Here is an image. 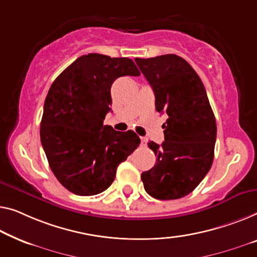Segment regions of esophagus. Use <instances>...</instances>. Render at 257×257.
Wrapping results in <instances>:
<instances>
[{
  "label": "esophagus",
  "instance_id": "esophagus-1",
  "mask_svg": "<svg viewBox=\"0 0 257 257\" xmlns=\"http://www.w3.org/2000/svg\"><path fill=\"white\" fill-rule=\"evenodd\" d=\"M147 143H148L147 137H141V144L143 145V147H145V145H147Z\"/></svg>",
  "mask_w": 257,
  "mask_h": 257
}]
</instances>
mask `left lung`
Instances as JSON below:
<instances>
[{
  "label": "left lung",
  "mask_w": 257,
  "mask_h": 257,
  "mask_svg": "<svg viewBox=\"0 0 257 257\" xmlns=\"http://www.w3.org/2000/svg\"><path fill=\"white\" fill-rule=\"evenodd\" d=\"M135 61L155 92L156 110L168 115L165 141L148 143L156 165L141 179L150 196L177 200L196 188L211 168L216 118L201 78L185 59L166 54Z\"/></svg>",
  "instance_id": "8db88e82"
}]
</instances>
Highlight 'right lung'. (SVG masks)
I'll return each mask as SVG.
<instances>
[{
    "label": "right lung",
    "mask_w": 257,
    "mask_h": 257,
    "mask_svg": "<svg viewBox=\"0 0 257 257\" xmlns=\"http://www.w3.org/2000/svg\"><path fill=\"white\" fill-rule=\"evenodd\" d=\"M140 75L128 57L91 53L78 57L53 82L40 140L52 172L71 193H102L115 179L117 166L140 145L133 130L121 133L104 125L114 80Z\"/></svg>",
    "instance_id": "right-lung-1"
}]
</instances>
